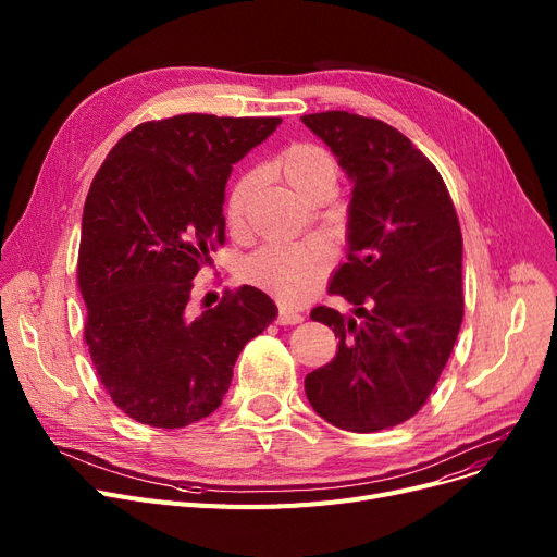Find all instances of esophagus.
<instances>
[{
    "mask_svg": "<svg viewBox=\"0 0 557 557\" xmlns=\"http://www.w3.org/2000/svg\"><path fill=\"white\" fill-rule=\"evenodd\" d=\"M302 320H305V315L298 313V311H294V309L282 307V309L277 311V325H282V327H286V325H298V323H302Z\"/></svg>",
    "mask_w": 557,
    "mask_h": 557,
    "instance_id": "obj_1",
    "label": "esophagus"
}]
</instances>
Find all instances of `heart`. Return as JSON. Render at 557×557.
I'll return each mask as SVG.
<instances>
[{
  "instance_id": "obj_1",
  "label": "heart",
  "mask_w": 557,
  "mask_h": 557,
  "mask_svg": "<svg viewBox=\"0 0 557 557\" xmlns=\"http://www.w3.org/2000/svg\"><path fill=\"white\" fill-rule=\"evenodd\" d=\"M275 169L284 183L302 198H313L323 187H334L338 178L336 160L313 141H294L277 156ZM259 183L257 171L242 173L225 196L227 225L239 227L246 219L248 202ZM334 269V252L320 242L296 246H269L248 257L242 277L271 294L284 305H302L323 286Z\"/></svg>"
}]
</instances>
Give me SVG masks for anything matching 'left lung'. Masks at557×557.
Here are the masks:
<instances>
[{
    "mask_svg": "<svg viewBox=\"0 0 557 557\" xmlns=\"http://www.w3.org/2000/svg\"><path fill=\"white\" fill-rule=\"evenodd\" d=\"M302 122L355 183L347 261L330 294L355 305L347 318L315 307L334 330L336 357L305 379L313 411L330 424L372 433L411 420L445 370L462 323V234L433 162L397 128L327 110Z\"/></svg>",
    "mask_w": 557,
    "mask_h": 557,
    "instance_id": "obj_1",
    "label": "left lung"
}]
</instances>
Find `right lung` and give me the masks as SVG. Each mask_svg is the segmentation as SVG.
Segmentation results:
<instances>
[{
    "mask_svg": "<svg viewBox=\"0 0 557 557\" xmlns=\"http://www.w3.org/2000/svg\"><path fill=\"white\" fill-rule=\"evenodd\" d=\"M280 116L187 112L144 122L112 146L83 208L76 280L83 338L106 393L139 424L183 429L214 413L244 345L275 302L255 286L189 313L194 277L225 244L232 164Z\"/></svg>",
    "mask_w": 557,
    "mask_h": 557,
    "instance_id": "obj_1",
    "label": "right lung"
}]
</instances>
